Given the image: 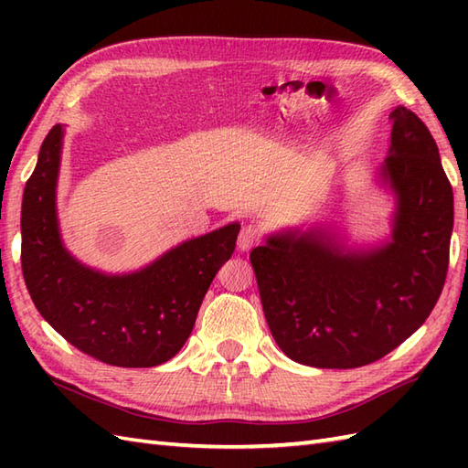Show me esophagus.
Returning <instances> with one entry per match:
<instances>
[{
    "label": "esophagus",
    "mask_w": 468,
    "mask_h": 468,
    "mask_svg": "<svg viewBox=\"0 0 468 468\" xmlns=\"http://www.w3.org/2000/svg\"><path fill=\"white\" fill-rule=\"evenodd\" d=\"M261 239V231L255 225H243L239 231V239H237V245H239L241 251H250L251 247H255Z\"/></svg>",
    "instance_id": "obj_1"
}]
</instances>
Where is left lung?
<instances>
[{
  "mask_svg": "<svg viewBox=\"0 0 468 468\" xmlns=\"http://www.w3.org/2000/svg\"><path fill=\"white\" fill-rule=\"evenodd\" d=\"M382 175L399 195L390 245L344 253L324 235L271 237L250 260L273 340L292 360L360 367L380 360L424 324L449 271L452 186L439 146L412 111L390 114Z\"/></svg>",
  "mask_w": 468,
  "mask_h": 468,
  "instance_id": "1",
  "label": "left lung"
}]
</instances>
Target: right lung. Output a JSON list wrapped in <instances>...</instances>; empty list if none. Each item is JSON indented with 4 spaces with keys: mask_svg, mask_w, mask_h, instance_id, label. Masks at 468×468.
<instances>
[{
    "mask_svg": "<svg viewBox=\"0 0 468 468\" xmlns=\"http://www.w3.org/2000/svg\"><path fill=\"white\" fill-rule=\"evenodd\" d=\"M59 144L62 126L56 124L39 148L22 203V271L37 312L66 342L104 364L151 367L171 360L191 335L213 277L233 255L239 225L178 245L138 273L88 270L58 235Z\"/></svg>",
    "mask_w": 468,
    "mask_h": 468,
    "instance_id": "obj_1",
    "label": "right lung"
}]
</instances>
